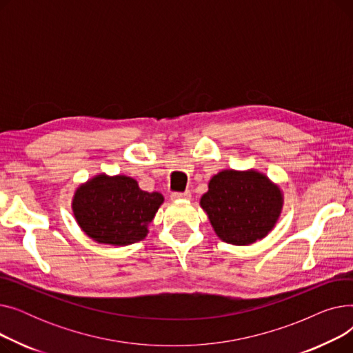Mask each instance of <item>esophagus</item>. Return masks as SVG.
Wrapping results in <instances>:
<instances>
[{
	"label": "esophagus",
	"mask_w": 353,
	"mask_h": 353,
	"mask_svg": "<svg viewBox=\"0 0 353 353\" xmlns=\"http://www.w3.org/2000/svg\"><path fill=\"white\" fill-rule=\"evenodd\" d=\"M170 197H172V200H181V199H190L192 194H190V192H173L170 194Z\"/></svg>",
	"instance_id": "34e87169"
}]
</instances>
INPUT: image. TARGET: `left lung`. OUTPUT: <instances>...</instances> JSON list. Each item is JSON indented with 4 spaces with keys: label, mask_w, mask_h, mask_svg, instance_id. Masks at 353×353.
Instances as JSON below:
<instances>
[{
    "label": "left lung",
    "mask_w": 353,
    "mask_h": 353,
    "mask_svg": "<svg viewBox=\"0 0 353 353\" xmlns=\"http://www.w3.org/2000/svg\"><path fill=\"white\" fill-rule=\"evenodd\" d=\"M200 206L223 242L245 246L272 230L281 214L282 193L254 170H225L213 176Z\"/></svg>",
    "instance_id": "obj_1"
}]
</instances>
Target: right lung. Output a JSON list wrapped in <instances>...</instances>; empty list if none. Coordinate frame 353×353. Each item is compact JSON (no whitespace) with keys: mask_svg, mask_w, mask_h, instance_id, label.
Masks as SVG:
<instances>
[{"mask_svg":"<svg viewBox=\"0 0 353 353\" xmlns=\"http://www.w3.org/2000/svg\"><path fill=\"white\" fill-rule=\"evenodd\" d=\"M163 203L127 176L99 174L74 194L72 212L80 228L99 243L125 246L140 242Z\"/></svg>","mask_w":353,"mask_h":353,"instance_id":"obj_1","label":"right lung"}]
</instances>
